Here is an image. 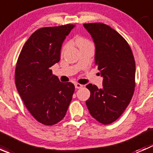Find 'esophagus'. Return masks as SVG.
<instances>
[{"mask_svg":"<svg viewBox=\"0 0 153 153\" xmlns=\"http://www.w3.org/2000/svg\"><path fill=\"white\" fill-rule=\"evenodd\" d=\"M75 88H76V89H80V88L83 87V85H82V84H78V83H75Z\"/></svg>","mask_w":153,"mask_h":153,"instance_id":"1","label":"esophagus"}]
</instances>
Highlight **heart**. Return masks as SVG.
I'll return each instance as SVG.
<instances>
[{"mask_svg":"<svg viewBox=\"0 0 153 153\" xmlns=\"http://www.w3.org/2000/svg\"><path fill=\"white\" fill-rule=\"evenodd\" d=\"M75 42H76L77 45L78 47H81V46H84V45H87V44H92L91 43V41H89V39L85 38V37H83V36H77L76 38H75ZM68 44H65L62 48V52H64L66 49L67 48Z\"/></svg>","mask_w":153,"mask_h":153,"instance_id":"1","label":"heart"}]
</instances>
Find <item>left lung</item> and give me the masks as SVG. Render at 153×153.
<instances>
[{"label": "left lung", "mask_w": 153, "mask_h": 153, "mask_svg": "<svg viewBox=\"0 0 153 153\" xmlns=\"http://www.w3.org/2000/svg\"><path fill=\"white\" fill-rule=\"evenodd\" d=\"M95 44V64L104 78L103 88L89 84L86 101L90 115L102 124L116 121L129 104L135 86V62L127 41L102 23L84 24Z\"/></svg>", "instance_id": "obj_1"}]
</instances>
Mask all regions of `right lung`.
<instances>
[{
	"label": "right lung",
	"mask_w": 153,
	"mask_h": 153,
	"mask_svg": "<svg viewBox=\"0 0 153 153\" xmlns=\"http://www.w3.org/2000/svg\"><path fill=\"white\" fill-rule=\"evenodd\" d=\"M73 27L38 29L25 43L16 63L17 90L34 118L47 126L64 118L75 91L73 84L61 82L50 69L59 62L63 41Z\"/></svg>",
	"instance_id": "1"
}]
</instances>
